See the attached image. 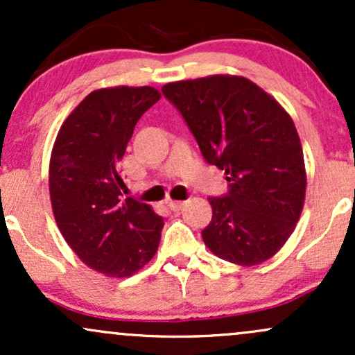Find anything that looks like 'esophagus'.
<instances>
[{
	"instance_id": "obj_1",
	"label": "esophagus",
	"mask_w": 355,
	"mask_h": 355,
	"mask_svg": "<svg viewBox=\"0 0 355 355\" xmlns=\"http://www.w3.org/2000/svg\"><path fill=\"white\" fill-rule=\"evenodd\" d=\"M183 205H185V202H182V200H170V202H168V207H170V209H172L173 211L180 210Z\"/></svg>"
}]
</instances>
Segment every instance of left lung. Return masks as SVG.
<instances>
[{
	"mask_svg": "<svg viewBox=\"0 0 355 355\" xmlns=\"http://www.w3.org/2000/svg\"><path fill=\"white\" fill-rule=\"evenodd\" d=\"M162 92L207 164L229 182L225 195L209 198L214 214L202 230L205 245L239 266L266 262L291 237L305 200L304 153L292 118L243 76L177 81Z\"/></svg>",
	"mask_w": 355,
	"mask_h": 355,
	"instance_id": "left-lung-1",
	"label": "left lung"
}]
</instances>
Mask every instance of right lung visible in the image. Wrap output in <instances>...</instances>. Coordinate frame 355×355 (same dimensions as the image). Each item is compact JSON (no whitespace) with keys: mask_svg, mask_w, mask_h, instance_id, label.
Returning a JSON list of instances; mask_svg holds the SVG:
<instances>
[{"mask_svg":"<svg viewBox=\"0 0 355 355\" xmlns=\"http://www.w3.org/2000/svg\"><path fill=\"white\" fill-rule=\"evenodd\" d=\"M160 100L152 87L92 92L61 125L50 160V197L67 243L108 277H130L152 260L164 218L123 198L120 160L140 116Z\"/></svg>","mask_w":355,"mask_h":355,"instance_id":"add662e5","label":"right lung"}]
</instances>
